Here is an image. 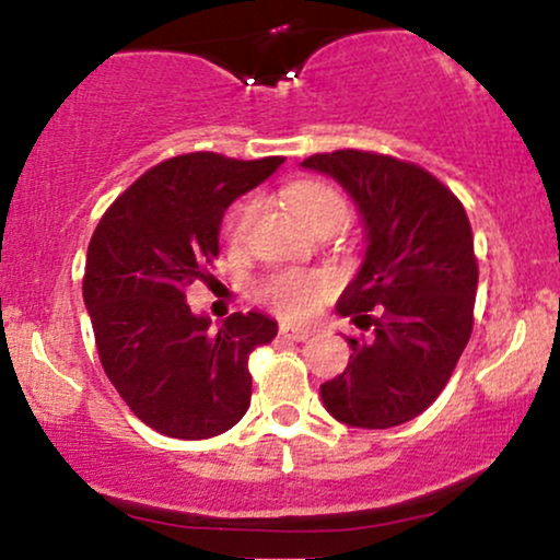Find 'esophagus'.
<instances>
[{
    "label": "esophagus",
    "mask_w": 560,
    "mask_h": 560,
    "mask_svg": "<svg viewBox=\"0 0 560 560\" xmlns=\"http://www.w3.org/2000/svg\"><path fill=\"white\" fill-rule=\"evenodd\" d=\"M279 334L284 339H292V342H302V339L311 337V331H307V329H300V326H289V324H281Z\"/></svg>",
    "instance_id": "esophagus-1"
}]
</instances>
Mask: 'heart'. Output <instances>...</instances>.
<instances>
[{
    "mask_svg": "<svg viewBox=\"0 0 560 560\" xmlns=\"http://www.w3.org/2000/svg\"><path fill=\"white\" fill-rule=\"evenodd\" d=\"M289 199H292L294 210L311 223L313 229H324L329 223H347L350 210H347L345 197L337 189H331L329 184L320 182H298L289 189ZM255 215V202L236 205L234 213L226 221V234L231 242H242L247 234L249 223ZM326 292V279L316 273H294V271H281L271 273L268 279L260 281L258 298L271 305L279 316L284 318H305L316 311L318 300Z\"/></svg>",
    "mask_w": 560,
    "mask_h": 560,
    "instance_id": "1",
    "label": "heart"
}]
</instances>
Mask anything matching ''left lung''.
<instances>
[{"label":"left lung","instance_id":"obj_1","mask_svg":"<svg viewBox=\"0 0 560 560\" xmlns=\"http://www.w3.org/2000/svg\"><path fill=\"white\" fill-rule=\"evenodd\" d=\"M302 165L350 191L369 240L337 311L374 334L347 339L350 363L320 384V397L347 427H400L440 397L471 337L479 284L471 223L460 199L408 160L334 150Z\"/></svg>","mask_w":560,"mask_h":560}]
</instances>
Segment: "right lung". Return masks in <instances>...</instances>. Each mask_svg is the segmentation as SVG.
I'll use <instances>...</instances> for the list:
<instances>
[{"instance_id":"right-lung-1","label":"right lung","mask_w":560,"mask_h":560,"mask_svg":"<svg viewBox=\"0 0 560 560\" xmlns=\"http://www.w3.org/2000/svg\"><path fill=\"white\" fill-rule=\"evenodd\" d=\"M284 158L189 152L133 182L94 229L83 271L102 369L133 416L176 440L223 434L253 397L249 355L276 337L262 313H231L221 329L195 316L186 287L218 258L223 210Z\"/></svg>"}]
</instances>
